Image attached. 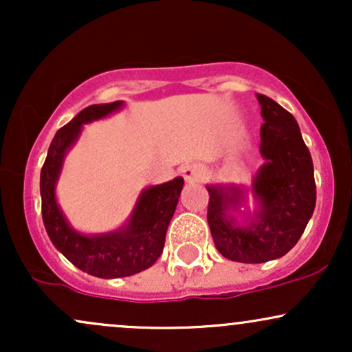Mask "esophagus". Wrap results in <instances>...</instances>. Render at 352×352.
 Wrapping results in <instances>:
<instances>
[{
    "label": "esophagus",
    "mask_w": 352,
    "mask_h": 352,
    "mask_svg": "<svg viewBox=\"0 0 352 352\" xmlns=\"http://www.w3.org/2000/svg\"><path fill=\"white\" fill-rule=\"evenodd\" d=\"M182 177L187 184H199V182L204 180V170H201L200 165L188 164L182 167Z\"/></svg>",
    "instance_id": "1"
}]
</instances>
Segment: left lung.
<instances>
[{"mask_svg": "<svg viewBox=\"0 0 352 352\" xmlns=\"http://www.w3.org/2000/svg\"><path fill=\"white\" fill-rule=\"evenodd\" d=\"M260 153L265 159L253 179L256 210L246 213L245 188L207 185L208 227L217 250L240 263H265L286 254L298 243L316 205L311 153L300 125L286 109L263 94ZM232 211L245 213L240 226Z\"/></svg>", "mask_w": 352, "mask_h": 352, "instance_id": "obj_1", "label": "left lung"}]
</instances>
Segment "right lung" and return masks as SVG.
I'll use <instances>...</instances> for the list:
<instances>
[{
	"label": "right lung",
	"mask_w": 352,
	"mask_h": 352,
	"mask_svg": "<svg viewBox=\"0 0 352 352\" xmlns=\"http://www.w3.org/2000/svg\"><path fill=\"white\" fill-rule=\"evenodd\" d=\"M124 106L122 100L94 104L80 111L69 124L56 132L41 168L43 221L52 245L72 265L98 278H122L151 268L162 254L165 233L179 204L184 179L177 177L165 184L145 188L134 212L122 228L100 235H84L67 223L56 200L64 157L76 144L82 125L102 119Z\"/></svg>",
	"instance_id": "1"
}]
</instances>
